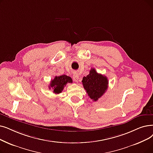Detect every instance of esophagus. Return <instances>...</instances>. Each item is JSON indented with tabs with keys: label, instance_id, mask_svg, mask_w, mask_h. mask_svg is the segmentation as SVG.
Here are the masks:
<instances>
[{
	"label": "esophagus",
	"instance_id": "esophagus-1",
	"mask_svg": "<svg viewBox=\"0 0 153 153\" xmlns=\"http://www.w3.org/2000/svg\"><path fill=\"white\" fill-rule=\"evenodd\" d=\"M72 79L73 80H74L75 82H77L79 80V75L77 73H74V74L72 76Z\"/></svg>",
	"mask_w": 153,
	"mask_h": 153
}]
</instances>
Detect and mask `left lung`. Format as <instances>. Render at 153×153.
I'll list each match as a JSON object with an SVG mask.
<instances>
[{
	"label": "left lung",
	"instance_id": "8db88e82",
	"mask_svg": "<svg viewBox=\"0 0 153 153\" xmlns=\"http://www.w3.org/2000/svg\"><path fill=\"white\" fill-rule=\"evenodd\" d=\"M82 82L89 97L93 101H97L104 94L109 83L107 77L98 74L94 69H91L89 74L83 77Z\"/></svg>",
	"mask_w": 153,
	"mask_h": 153
}]
</instances>
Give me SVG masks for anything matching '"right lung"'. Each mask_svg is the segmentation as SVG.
I'll list each match as a JSON object with an SVG mask.
<instances>
[{"mask_svg":"<svg viewBox=\"0 0 153 153\" xmlns=\"http://www.w3.org/2000/svg\"><path fill=\"white\" fill-rule=\"evenodd\" d=\"M72 80L71 77L66 75H62L60 76H56L54 79L51 81L49 89H52L53 92L56 94L61 93L64 89V86L68 83H72Z\"/></svg>","mask_w":153,"mask_h":153,"instance_id":"right-lung-1","label":"right lung"}]
</instances>
